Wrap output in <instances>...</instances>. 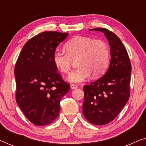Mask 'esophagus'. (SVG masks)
<instances>
[{"label": "esophagus", "mask_w": 146, "mask_h": 146, "mask_svg": "<svg viewBox=\"0 0 146 146\" xmlns=\"http://www.w3.org/2000/svg\"><path fill=\"white\" fill-rule=\"evenodd\" d=\"M78 88V85H76V84H70V88L72 90Z\"/></svg>", "instance_id": "obj_1"}]
</instances>
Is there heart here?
Here are the masks:
<instances>
[{
  "instance_id": "heart-1",
  "label": "heart",
  "mask_w": 146,
  "mask_h": 146,
  "mask_svg": "<svg viewBox=\"0 0 146 146\" xmlns=\"http://www.w3.org/2000/svg\"><path fill=\"white\" fill-rule=\"evenodd\" d=\"M65 49H56L53 53L55 66L62 72L68 73L71 69L72 59L78 58L79 68L68 76L67 80L74 83L82 82L94 76L102 74L108 66L110 50L107 44L101 40L76 36L65 44Z\"/></svg>"
}]
</instances>
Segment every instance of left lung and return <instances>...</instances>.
Listing matches in <instances>:
<instances>
[{
	"label": "left lung",
	"instance_id": "8db88e82",
	"mask_svg": "<svg viewBox=\"0 0 146 146\" xmlns=\"http://www.w3.org/2000/svg\"><path fill=\"white\" fill-rule=\"evenodd\" d=\"M90 31L103 33L110 46L107 72L83 88L84 115L92 124L102 125L113 120L128 101L131 66L126 49L114 33L103 28Z\"/></svg>",
	"mask_w": 146,
	"mask_h": 146
}]
</instances>
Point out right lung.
Returning a JSON list of instances; mask_svg holds the SVG:
<instances>
[{
	"mask_svg": "<svg viewBox=\"0 0 146 146\" xmlns=\"http://www.w3.org/2000/svg\"><path fill=\"white\" fill-rule=\"evenodd\" d=\"M68 33L46 31L29 40L15 68L16 100L29 121L36 125L52 122L59 114L60 102L70 86L62 79L52 56Z\"/></svg>",
	"mask_w": 146,
	"mask_h": 146,
	"instance_id": "right-lung-1",
	"label": "right lung"
}]
</instances>
